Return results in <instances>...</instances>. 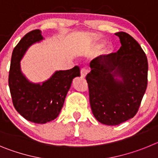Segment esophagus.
Wrapping results in <instances>:
<instances>
[{
    "label": "esophagus",
    "instance_id": "1",
    "mask_svg": "<svg viewBox=\"0 0 158 158\" xmlns=\"http://www.w3.org/2000/svg\"><path fill=\"white\" fill-rule=\"evenodd\" d=\"M87 73H88V69H85V68H82V69H81V77L82 78L85 77Z\"/></svg>",
    "mask_w": 158,
    "mask_h": 158
}]
</instances>
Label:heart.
<instances>
[{
	"mask_svg": "<svg viewBox=\"0 0 158 158\" xmlns=\"http://www.w3.org/2000/svg\"><path fill=\"white\" fill-rule=\"evenodd\" d=\"M103 46H104V44H100V46H99V47H100V48H101V47H103Z\"/></svg>",
	"mask_w": 158,
	"mask_h": 158,
	"instance_id": "heart-1",
	"label": "heart"
}]
</instances>
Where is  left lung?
I'll list each match as a JSON object with an SVG mask.
<instances>
[{
  "label": "left lung",
  "instance_id": "obj_1",
  "mask_svg": "<svg viewBox=\"0 0 158 158\" xmlns=\"http://www.w3.org/2000/svg\"><path fill=\"white\" fill-rule=\"evenodd\" d=\"M115 35L120 49L93 59L86 76L93 115L108 126L133 118L147 87V58L141 46L126 32Z\"/></svg>",
  "mask_w": 158,
  "mask_h": 158
}]
</instances>
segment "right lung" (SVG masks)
Returning <instances> with one entry per match:
<instances>
[{"mask_svg":"<svg viewBox=\"0 0 158 158\" xmlns=\"http://www.w3.org/2000/svg\"><path fill=\"white\" fill-rule=\"evenodd\" d=\"M41 33L37 29L22 38L12 51L8 75V85L16 110L27 120L40 124L51 122L58 116L73 80L80 77L78 66L55 71L42 83H33L25 77L20 61L31 46L44 39Z\"/></svg>","mask_w":158,"mask_h":158,"instance_id":"1","label":"right lung"}]
</instances>
